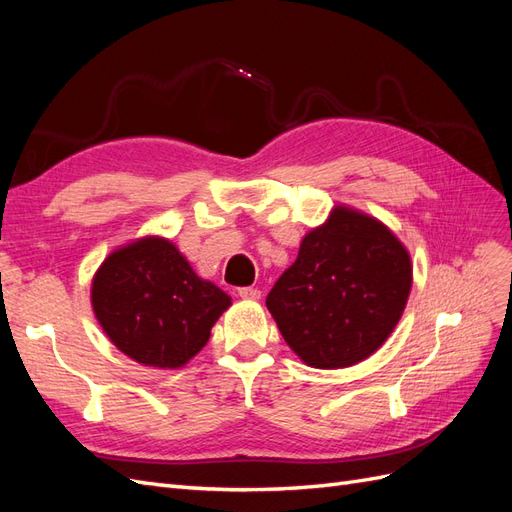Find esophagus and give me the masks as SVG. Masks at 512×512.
<instances>
[{
    "label": "esophagus",
    "mask_w": 512,
    "mask_h": 512,
    "mask_svg": "<svg viewBox=\"0 0 512 512\" xmlns=\"http://www.w3.org/2000/svg\"><path fill=\"white\" fill-rule=\"evenodd\" d=\"M239 297L241 299H260V290L254 286H245V288H239Z\"/></svg>",
    "instance_id": "obj_1"
}]
</instances>
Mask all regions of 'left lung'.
Listing matches in <instances>:
<instances>
[{
    "label": "left lung",
    "mask_w": 512,
    "mask_h": 512,
    "mask_svg": "<svg viewBox=\"0 0 512 512\" xmlns=\"http://www.w3.org/2000/svg\"><path fill=\"white\" fill-rule=\"evenodd\" d=\"M412 260L389 226L337 205L309 230L267 307L286 344L318 369H339L374 354L404 314Z\"/></svg>",
    "instance_id": "1"
}]
</instances>
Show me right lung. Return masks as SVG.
<instances>
[{
  "label": "right lung",
  "mask_w": 512,
  "mask_h": 512,
  "mask_svg": "<svg viewBox=\"0 0 512 512\" xmlns=\"http://www.w3.org/2000/svg\"><path fill=\"white\" fill-rule=\"evenodd\" d=\"M230 303L158 235L117 247L91 282V307L108 339L136 363L158 369L194 359Z\"/></svg>",
  "instance_id": "1"
}]
</instances>
